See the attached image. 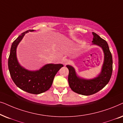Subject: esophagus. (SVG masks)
Wrapping results in <instances>:
<instances>
[{
	"instance_id": "esophagus-1",
	"label": "esophagus",
	"mask_w": 123,
	"mask_h": 123,
	"mask_svg": "<svg viewBox=\"0 0 123 123\" xmlns=\"http://www.w3.org/2000/svg\"><path fill=\"white\" fill-rule=\"evenodd\" d=\"M69 60L68 59H64L63 60V63L64 64V65H67L69 63Z\"/></svg>"
}]
</instances>
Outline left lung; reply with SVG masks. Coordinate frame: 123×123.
Segmentation results:
<instances>
[{
	"mask_svg": "<svg viewBox=\"0 0 123 123\" xmlns=\"http://www.w3.org/2000/svg\"><path fill=\"white\" fill-rule=\"evenodd\" d=\"M92 44L100 46L104 53V64L100 74L91 80L80 78L77 76L73 67L67 65L69 69L68 82L70 88L75 93L85 96L93 95L102 90L109 83L112 72V55L107 42L96 33L92 32Z\"/></svg>",
	"mask_w": 123,
	"mask_h": 123,
	"instance_id": "left-lung-1",
	"label": "left lung"
}]
</instances>
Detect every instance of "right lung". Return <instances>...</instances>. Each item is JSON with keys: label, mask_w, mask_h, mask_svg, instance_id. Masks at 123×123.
Masks as SVG:
<instances>
[{"label": "right lung", "mask_w": 123, "mask_h": 123, "mask_svg": "<svg viewBox=\"0 0 123 123\" xmlns=\"http://www.w3.org/2000/svg\"><path fill=\"white\" fill-rule=\"evenodd\" d=\"M32 31L34 30L24 32L13 41L8 58V69L17 86L28 93L37 95L46 91L51 87L55 75L63 65L48 64L36 71H30L20 65L17 59V47L25 33Z\"/></svg>", "instance_id": "add662e5"}]
</instances>
